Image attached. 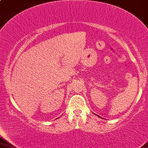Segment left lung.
I'll return each mask as SVG.
<instances>
[{"label": "left lung", "mask_w": 148, "mask_h": 148, "mask_svg": "<svg viewBox=\"0 0 148 148\" xmlns=\"http://www.w3.org/2000/svg\"><path fill=\"white\" fill-rule=\"evenodd\" d=\"M97 116H98V115H97ZM98 117H100V116H98Z\"/></svg>", "instance_id": "8db88e82"}]
</instances>
